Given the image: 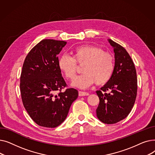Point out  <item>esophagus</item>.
Here are the masks:
<instances>
[{"mask_svg":"<svg viewBox=\"0 0 155 155\" xmlns=\"http://www.w3.org/2000/svg\"><path fill=\"white\" fill-rule=\"evenodd\" d=\"M78 95H79V96H87L89 95V94L88 92H85L79 91Z\"/></svg>","mask_w":155,"mask_h":155,"instance_id":"34e87169","label":"esophagus"}]
</instances>
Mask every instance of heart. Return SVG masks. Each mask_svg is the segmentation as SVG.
Here are the masks:
<instances>
[{
	"label": "heart",
	"instance_id": "obj_1",
	"mask_svg": "<svg viewBox=\"0 0 155 155\" xmlns=\"http://www.w3.org/2000/svg\"><path fill=\"white\" fill-rule=\"evenodd\" d=\"M73 55L62 54L58 60V67L65 77L72 80L77 73V63L84 65V74L73 80V86L86 88L95 82L101 85L109 82L115 68L114 57L111 53L99 47L86 45L76 48Z\"/></svg>",
	"mask_w": 155,
	"mask_h": 155
}]
</instances>
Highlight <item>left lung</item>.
Instances as JSON below:
<instances>
[{
	"mask_svg": "<svg viewBox=\"0 0 155 155\" xmlns=\"http://www.w3.org/2000/svg\"><path fill=\"white\" fill-rule=\"evenodd\" d=\"M115 53V68L109 82L96 91L100 102L97 116L102 123L115 124L125 119L134 104L137 80L134 64L123 46L109 39Z\"/></svg>",
	"mask_w": 155,
	"mask_h": 155,
	"instance_id": "8db88e82",
	"label": "left lung"
}]
</instances>
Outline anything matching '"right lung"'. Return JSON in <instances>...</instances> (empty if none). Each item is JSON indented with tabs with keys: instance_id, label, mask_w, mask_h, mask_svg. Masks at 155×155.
Wrapping results in <instances>:
<instances>
[{
	"instance_id": "1",
	"label": "right lung",
	"mask_w": 155,
	"mask_h": 155,
	"mask_svg": "<svg viewBox=\"0 0 155 155\" xmlns=\"http://www.w3.org/2000/svg\"><path fill=\"white\" fill-rule=\"evenodd\" d=\"M66 44L64 41L43 39L31 49L23 63L20 78L22 104L40 126L53 128L61 124L78 95L73 88L61 92L67 85L58 67V54Z\"/></svg>"
}]
</instances>
